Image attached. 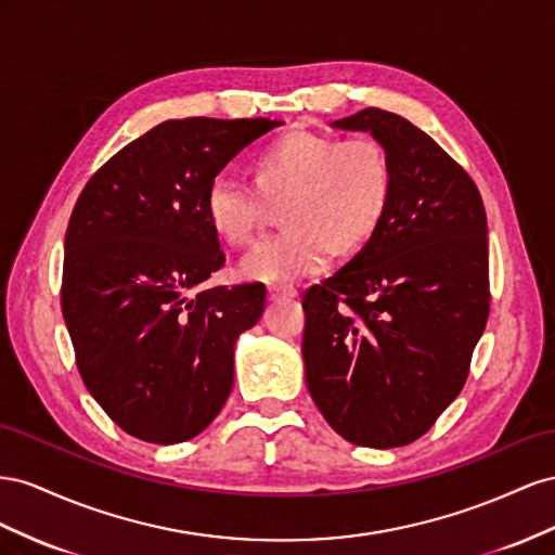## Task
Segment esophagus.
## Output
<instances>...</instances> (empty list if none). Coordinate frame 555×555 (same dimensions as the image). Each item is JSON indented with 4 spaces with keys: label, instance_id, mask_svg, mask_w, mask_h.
Instances as JSON below:
<instances>
[{
    "label": "esophagus",
    "instance_id": "34e87169",
    "mask_svg": "<svg viewBox=\"0 0 555 555\" xmlns=\"http://www.w3.org/2000/svg\"><path fill=\"white\" fill-rule=\"evenodd\" d=\"M267 297L269 302H279V299H293L297 297V291L295 288H286V286H272L267 291Z\"/></svg>",
    "mask_w": 555,
    "mask_h": 555
}]
</instances>
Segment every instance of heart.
<instances>
[{"instance_id":"b5f03b06","label":"heart","mask_w":555,"mask_h":555,"mask_svg":"<svg viewBox=\"0 0 555 555\" xmlns=\"http://www.w3.org/2000/svg\"><path fill=\"white\" fill-rule=\"evenodd\" d=\"M256 183L218 173L204 209L220 240L244 246L267 223L269 202H286L288 230L253 246L240 264L246 281L279 286L319 272L332 248L351 253L372 240L390 207L392 163L376 139L299 130L258 155Z\"/></svg>"}]
</instances>
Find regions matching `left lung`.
Listing matches in <instances>:
<instances>
[{
	"label": "left lung",
	"instance_id": "obj_1",
	"mask_svg": "<svg viewBox=\"0 0 555 555\" xmlns=\"http://www.w3.org/2000/svg\"><path fill=\"white\" fill-rule=\"evenodd\" d=\"M367 132L392 163L372 240L307 291L305 378L332 430L395 449L463 390L488 321V225L467 171L414 122L382 108L330 122Z\"/></svg>",
	"mask_w": 555,
	"mask_h": 555
}]
</instances>
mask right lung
<instances>
[{
    "instance_id": "1",
    "label": "right lung",
    "mask_w": 555,
    "mask_h": 555,
    "mask_svg": "<svg viewBox=\"0 0 555 555\" xmlns=\"http://www.w3.org/2000/svg\"><path fill=\"white\" fill-rule=\"evenodd\" d=\"M279 125L165 120L111 157L76 202L62 315L86 388L137 439H193L230 398L234 344L260 321L264 286L204 288L225 262L204 197Z\"/></svg>"
}]
</instances>
